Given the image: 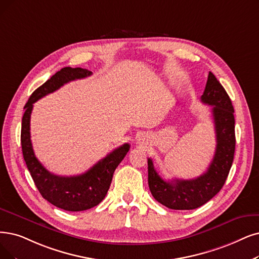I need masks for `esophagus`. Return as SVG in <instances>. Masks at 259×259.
Listing matches in <instances>:
<instances>
[{
    "mask_svg": "<svg viewBox=\"0 0 259 259\" xmlns=\"http://www.w3.org/2000/svg\"><path fill=\"white\" fill-rule=\"evenodd\" d=\"M137 141H138V143H139V144H144V143L147 142V136H146V135H143V134H141V135H139V136H138Z\"/></svg>",
    "mask_w": 259,
    "mask_h": 259,
    "instance_id": "34e87169",
    "label": "esophagus"
}]
</instances>
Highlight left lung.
<instances>
[{
    "label": "left lung",
    "mask_w": 259,
    "mask_h": 259,
    "mask_svg": "<svg viewBox=\"0 0 259 259\" xmlns=\"http://www.w3.org/2000/svg\"><path fill=\"white\" fill-rule=\"evenodd\" d=\"M201 101L212 106L217 140L215 152L207 171L192 180L164 181L155 170L152 159H148V183L151 193L155 200L171 209L189 210L207 203L223 187L234 160V107L229 95L211 72Z\"/></svg>",
    "instance_id": "left-lung-1"
}]
</instances>
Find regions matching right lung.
<instances>
[{
    "mask_svg": "<svg viewBox=\"0 0 259 259\" xmlns=\"http://www.w3.org/2000/svg\"><path fill=\"white\" fill-rule=\"evenodd\" d=\"M92 72L87 69L66 67L37 88L29 97L24 106L21 127L22 153L27 169L32 175L42 198L51 204L68 211H81L99 205L109 189L113 172L125 157L130 144L124 143L98 161L85 173L74 177H59L49 172L37 159L30 141V113L34 103L49 94L56 91L67 82L90 76Z\"/></svg>",
    "mask_w": 259,
    "mask_h": 259,
    "instance_id": "obj_1",
    "label": "right lung"
}]
</instances>
